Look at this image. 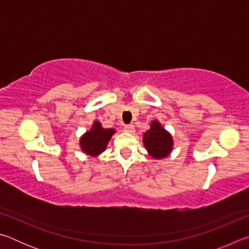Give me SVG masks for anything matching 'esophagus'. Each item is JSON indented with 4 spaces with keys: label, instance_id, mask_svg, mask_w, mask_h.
Here are the masks:
<instances>
[{
    "label": "esophagus",
    "instance_id": "34e87169",
    "mask_svg": "<svg viewBox=\"0 0 249 249\" xmlns=\"http://www.w3.org/2000/svg\"><path fill=\"white\" fill-rule=\"evenodd\" d=\"M124 130L127 133H134L135 126L133 124H126V125H124Z\"/></svg>",
    "mask_w": 249,
    "mask_h": 249
}]
</instances>
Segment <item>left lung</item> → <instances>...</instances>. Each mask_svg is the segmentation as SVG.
I'll list each match as a JSON object with an SVG mask.
<instances>
[{
	"label": "left lung",
	"instance_id": "1",
	"mask_svg": "<svg viewBox=\"0 0 249 249\" xmlns=\"http://www.w3.org/2000/svg\"><path fill=\"white\" fill-rule=\"evenodd\" d=\"M142 142L147 153L158 160L166 158L174 148L171 134L163 128L157 120L151 122L150 128L142 135Z\"/></svg>",
	"mask_w": 249,
	"mask_h": 249
}]
</instances>
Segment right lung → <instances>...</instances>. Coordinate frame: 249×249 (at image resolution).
I'll return each instance as SVG.
<instances>
[{
	"label": "right lung",
	"mask_w": 249,
	"mask_h": 249,
	"mask_svg": "<svg viewBox=\"0 0 249 249\" xmlns=\"http://www.w3.org/2000/svg\"><path fill=\"white\" fill-rule=\"evenodd\" d=\"M115 134V129L103 128L99 121H94L90 130H87L80 138V148L91 157H98L107 149L109 140Z\"/></svg>",
	"instance_id": "add662e5"
}]
</instances>
